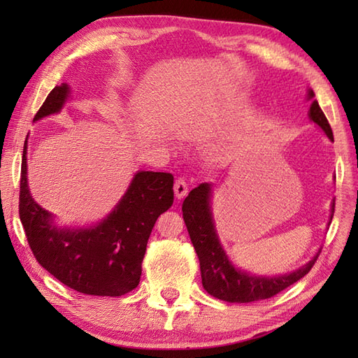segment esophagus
I'll return each instance as SVG.
<instances>
[{"label":"esophagus","instance_id":"1","mask_svg":"<svg viewBox=\"0 0 358 358\" xmlns=\"http://www.w3.org/2000/svg\"><path fill=\"white\" fill-rule=\"evenodd\" d=\"M187 183L185 178H178L175 180V185H173V192H175V196H177L178 200L185 199V196L187 195Z\"/></svg>","mask_w":358,"mask_h":358}]
</instances>
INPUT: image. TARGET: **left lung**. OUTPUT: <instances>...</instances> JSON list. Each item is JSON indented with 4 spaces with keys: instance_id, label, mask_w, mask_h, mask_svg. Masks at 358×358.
Returning <instances> with one entry per match:
<instances>
[{
    "instance_id": "left-lung-1",
    "label": "left lung",
    "mask_w": 358,
    "mask_h": 358,
    "mask_svg": "<svg viewBox=\"0 0 358 358\" xmlns=\"http://www.w3.org/2000/svg\"><path fill=\"white\" fill-rule=\"evenodd\" d=\"M308 98L309 100L314 98L313 90L308 92ZM309 118L320 126L324 134L329 136V140L334 141L328 118L324 117L323 110L315 100L310 104ZM210 191L212 187L209 183H201L199 187L189 192L183 201V208H181L187 232L191 235V241L200 260L201 283L208 294L229 303L266 300L294 285L295 281L305 277L313 269L318 254L308 264L301 266L300 269L278 277H258L235 268L217 237L210 212ZM334 209H336V201L332 203L331 220Z\"/></svg>"
}]
</instances>
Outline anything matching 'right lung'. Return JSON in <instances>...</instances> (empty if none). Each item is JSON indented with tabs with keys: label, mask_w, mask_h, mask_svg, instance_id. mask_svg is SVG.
<instances>
[{
	"label": "right lung",
	"mask_w": 358,
	"mask_h": 358,
	"mask_svg": "<svg viewBox=\"0 0 358 358\" xmlns=\"http://www.w3.org/2000/svg\"><path fill=\"white\" fill-rule=\"evenodd\" d=\"M69 86H55L34 121L62 110ZM27 141L20 180V218L34 257L43 268L73 291L87 295L120 296L140 283L141 263L157 218L172 206L173 177L141 171L123 199L96 226L59 229L52 215L34 201L27 187Z\"/></svg>",
	"instance_id": "obj_1"
}]
</instances>
